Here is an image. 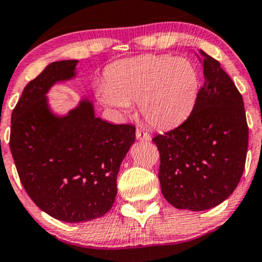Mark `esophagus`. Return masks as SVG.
I'll list each match as a JSON object with an SVG mask.
<instances>
[{
    "mask_svg": "<svg viewBox=\"0 0 262 262\" xmlns=\"http://www.w3.org/2000/svg\"><path fill=\"white\" fill-rule=\"evenodd\" d=\"M136 136L137 139H139V141H149L150 139L149 134H148L146 130H143V129H137Z\"/></svg>",
    "mask_w": 262,
    "mask_h": 262,
    "instance_id": "1",
    "label": "esophagus"
}]
</instances>
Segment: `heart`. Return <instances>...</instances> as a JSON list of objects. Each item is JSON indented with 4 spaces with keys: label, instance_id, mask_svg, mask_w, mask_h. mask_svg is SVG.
I'll list each match as a JSON object with an SVG mask.
<instances>
[{
    "label": "heart",
    "instance_id": "1",
    "mask_svg": "<svg viewBox=\"0 0 262 262\" xmlns=\"http://www.w3.org/2000/svg\"><path fill=\"white\" fill-rule=\"evenodd\" d=\"M199 91V73L185 58L146 54L119 60L97 90L105 106L125 114L132 101L148 124L171 128L191 112Z\"/></svg>",
    "mask_w": 262,
    "mask_h": 262
}]
</instances>
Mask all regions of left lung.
Masks as SVG:
<instances>
[{
    "instance_id": "left-lung-1",
    "label": "left lung",
    "mask_w": 262,
    "mask_h": 262,
    "mask_svg": "<svg viewBox=\"0 0 262 262\" xmlns=\"http://www.w3.org/2000/svg\"><path fill=\"white\" fill-rule=\"evenodd\" d=\"M204 84L178 128L152 139L160 150L161 191L178 209L200 212L223 203L245 170L248 126L244 99L221 63L200 50Z\"/></svg>"
}]
</instances>
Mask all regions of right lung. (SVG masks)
<instances>
[{
	"label": "right lung",
	"mask_w": 262,
	"mask_h": 262,
	"mask_svg": "<svg viewBox=\"0 0 262 262\" xmlns=\"http://www.w3.org/2000/svg\"><path fill=\"white\" fill-rule=\"evenodd\" d=\"M78 60H58L29 82L11 116L10 149L24 189L43 212L68 223L100 218L112 209L121 161L136 126L95 116L83 97L66 115L52 112L47 94L76 77Z\"/></svg>",
	"instance_id": "obj_1"
}]
</instances>
